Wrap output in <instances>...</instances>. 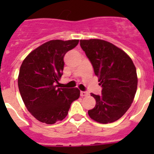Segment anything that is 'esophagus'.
Returning a JSON list of instances; mask_svg holds the SVG:
<instances>
[{"label": "esophagus", "mask_w": 154, "mask_h": 154, "mask_svg": "<svg viewBox=\"0 0 154 154\" xmlns=\"http://www.w3.org/2000/svg\"><path fill=\"white\" fill-rule=\"evenodd\" d=\"M88 95V93L85 91H81V96L82 97H85Z\"/></svg>", "instance_id": "obj_1"}]
</instances>
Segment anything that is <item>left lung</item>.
<instances>
[{"label":"left lung","mask_w":154,"mask_h":154,"mask_svg":"<svg viewBox=\"0 0 154 154\" xmlns=\"http://www.w3.org/2000/svg\"><path fill=\"white\" fill-rule=\"evenodd\" d=\"M80 45L102 88L101 96L91 94L96 105L88 114L102 124L116 122L134 101L137 87L136 67L131 58L112 43L99 39L81 40Z\"/></svg>","instance_id":"8db88e82"}]
</instances>
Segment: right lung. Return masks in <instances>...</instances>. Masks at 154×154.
<instances>
[{
  "label": "right lung",
  "instance_id": "obj_1",
  "mask_svg": "<svg viewBox=\"0 0 154 154\" xmlns=\"http://www.w3.org/2000/svg\"><path fill=\"white\" fill-rule=\"evenodd\" d=\"M79 40H53L34 49L23 60L18 88L27 109L39 122L52 125L62 121L72 101L79 98L77 88H58L63 74L64 56Z\"/></svg>",
  "mask_w": 154,
  "mask_h": 154
}]
</instances>
